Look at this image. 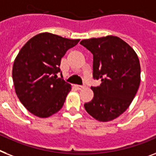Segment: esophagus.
<instances>
[{
  "mask_svg": "<svg viewBox=\"0 0 156 156\" xmlns=\"http://www.w3.org/2000/svg\"><path fill=\"white\" fill-rule=\"evenodd\" d=\"M75 87L78 90H82V89H84L85 88V86H81V85H76Z\"/></svg>",
  "mask_w": 156,
  "mask_h": 156,
  "instance_id": "esophagus-1",
  "label": "esophagus"
}]
</instances>
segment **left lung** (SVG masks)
Returning a JSON list of instances; mask_svg holds the SVG:
<instances>
[{
    "mask_svg": "<svg viewBox=\"0 0 156 156\" xmlns=\"http://www.w3.org/2000/svg\"><path fill=\"white\" fill-rule=\"evenodd\" d=\"M80 44L93 54V78L102 82L99 87H91L94 98L85 103V109L100 122L115 119L128 108L140 87L137 54L115 36L86 39Z\"/></svg>",
    "mask_w": 156,
    "mask_h": 156,
    "instance_id": "1",
    "label": "left lung"
}]
</instances>
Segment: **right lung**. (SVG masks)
<instances>
[{
    "mask_svg": "<svg viewBox=\"0 0 156 156\" xmlns=\"http://www.w3.org/2000/svg\"><path fill=\"white\" fill-rule=\"evenodd\" d=\"M79 41L42 33L19 51L12 66V81L19 100L30 113L47 118L62 107L72 87L57 74H62V58Z\"/></svg>",
    "mask_w": 156,
    "mask_h": 156,
    "instance_id": "right-lung-1",
    "label": "right lung"
}]
</instances>
